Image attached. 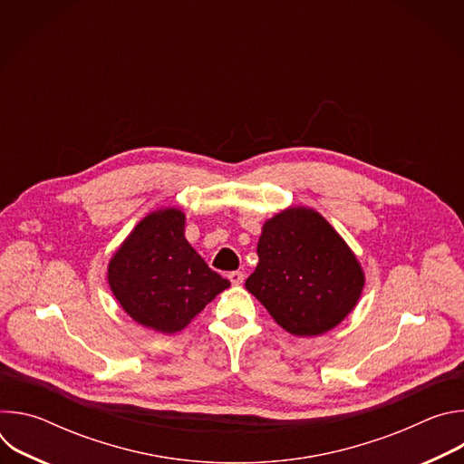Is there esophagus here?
I'll list each match as a JSON object with an SVG mask.
<instances>
[{"instance_id":"1","label":"esophagus","mask_w":464,"mask_h":464,"mask_svg":"<svg viewBox=\"0 0 464 464\" xmlns=\"http://www.w3.org/2000/svg\"><path fill=\"white\" fill-rule=\"evenodd\" d=\"M227 279L231 281V285H242V281H244V274H242V272H229Z\"/></svg>"}]
</instances>
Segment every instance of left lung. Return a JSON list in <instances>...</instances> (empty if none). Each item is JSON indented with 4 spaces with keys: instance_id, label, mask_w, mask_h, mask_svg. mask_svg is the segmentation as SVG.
I'll return each mask as SVG.
<instances>
[{
    "instance_id": "left-lung-1",
    "label": "left lung",
    "mask_w": 464,
    "mask_h": 464,
    "mask_svg": "<svg viewBox=\"0 0 464 464\" xmlns=\"http://www.w3.org/2000/svg\"><path fill=\"white\" fill-rule=\"evenodd\" d=\"M256 255L246 288L290 334L328 333L362 295L358 258L314 209L290 208L264 222Z\"/></svg>"
}]
</instances>
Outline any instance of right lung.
I'll use <instances>...</instances> for the list:
<instances>
[{"label": "right lung", "instance_id": "obj_1", "mask_svg": "<svg viewBox=\"0 0 464 464\" xmlns=\"http://www.w3.org/2000/svg\"><path fill=\"white\" fill-rule=\"evenodd\" d=\"M185 215L160 209L145 217L108 264V285L122 310L163 334L185 328L229 281L213 272L183 235Z\"/></svg>", "mask_w": 464, "mask_h": 464}]
</instances>
